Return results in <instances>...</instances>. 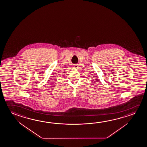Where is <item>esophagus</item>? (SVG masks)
Masks as SVG:
<instances>
[{
  "instance_id": "34e87169",
  "label": "esophagus",
  "mask_w": 147,
  "mask_h": 147,
  "mask_svg": "<svg viewBox=\"0 0 147 147\" xmlns=\"http://www.w3.org/2000/svg\"><path fill=\"white\" fill-rule=\"evenodd\" d=\"M73 68H74V69H77L78 68V65H77V64H76V65H73Z\"/></svg>"
}]
</instances>
